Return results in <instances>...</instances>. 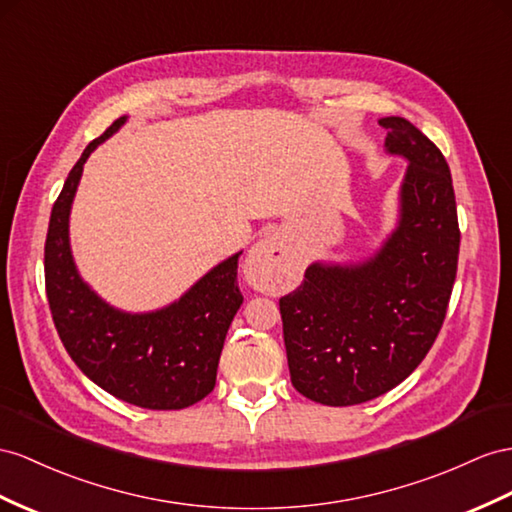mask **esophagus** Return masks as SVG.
<instances>
[{"mask_svg":"<svg viewBox=\"0 0 512 512\" xmlns=\"http://www.w3.org/2000/svg\"><path fill=\"white\" fill-rule=\"evenodd\" d=\"M290 261L292 259H290V253H287L285 242L279 238V235H268V238H264L253 246L246 264L257 272H274L290 266Z\"/></svg>","mask_w":512,"mask_h":512,"instance_id":"obj_1","label":"esophagus"}]
</instances>
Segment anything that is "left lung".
Returning <instances> with one entry per match:
<instances>
[{
	"mask_svg": "<svg viewBox=\"0 0 512 512\" xmlns=\"http://www.w3.org/2000/svg\"><path fill=\"white\" fill-rule=\"evenodd\" d=\"M385 151L409 166L398 225L357 264L313 261L279 300L292 385L326 406H350L400 385L428 355L448 311L458 264L450 166L402 116L378 121Z\"/></svg>",
	"mask_w": 512,
	"mask_h": 512,
	"instance_id": "8db88e82",
	"label": "left lung"
}]
</instances>
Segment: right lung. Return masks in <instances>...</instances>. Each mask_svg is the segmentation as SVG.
Returning a JSON list of instances; mask_svg holds the SVG:
<instances>
[{
	"instance_id": "right-lung-1",
	"label": "right lung",
	"mask_w": 512,
	"mask_h": 512,
	"mask_svg": "<svg viewBox=\"0 0 512 512\" xmlns=\"http://www.w3.org/2000/svg\"><path fill=\"white\" fill-rule=\"evenodd\" d=\"M127 123L116 119L84 149L51 209L45 242V287L64 348L90 381L142 409L177 411L203 400L231 320L242 305L238 257L220 261L175 303L129 313L106 303L77 272L69 216L84 164L103 140Z\"/></svg>"
}]
</instances>
